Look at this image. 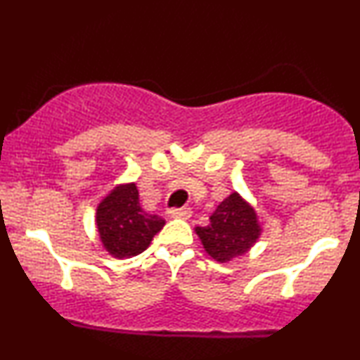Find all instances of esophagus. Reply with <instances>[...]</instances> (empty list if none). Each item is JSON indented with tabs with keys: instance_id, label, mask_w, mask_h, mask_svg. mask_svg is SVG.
<instances>
[{
	"instance_id": "esophagus-1",
	"label": "esophagus",
	"mask_w": 360,
	"mask_h": 360,
	"mask_svg": "<svg viewBox=\"0 0 360 360\" xmlns=\"http://www.w3.org/2000/svg\"><path fill=\"white\" fill-rule=\"evenodd\" d=\"M171 217L172 218H181V220H188L191 217V210L189 208H174L171 210Z\"/></svg>"
}]
</instances>
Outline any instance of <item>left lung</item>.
Returning <instances> with one entry per match:
<instances>
[{
	"label": "left lung",
	"mask_w": 360,
	"mask_h": 360,
	"mask_svg": "<svg viewBox=\"0 0 360 360\" xmlns=\"http://www.w3.org/2000/svg\"><path fill=\"white\" fill-rule=\"evenodd\" d=\"M254 208L232 193L210 217V225L198 226L196 233L206 252L218 262H229L243 255L259 238Z\"/></svg>",
	"instance_id": "1"
}]
</instances>
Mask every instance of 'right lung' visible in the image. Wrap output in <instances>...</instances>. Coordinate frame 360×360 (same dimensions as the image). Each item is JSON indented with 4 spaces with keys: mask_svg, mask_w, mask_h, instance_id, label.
Listing matches in <instances>:
<instances>
[{
    "mask_svg": "<svg viewBox=\"0 0 360 360\" xmlns=\"http://www.w3.org/2000/svg\"><path fill=\"white\" fill-rule=\"evenodd\" d=\"M98 232L105 249L118 259L142 254L164 226L162 218L143 212L135 184L113 189L98 206Z\"/></svg>",
    "mask_w": 360,
    "mask_h": 360,
    "instance_id": "add662e5",
    "label": "right lung"
}]
</instances>
